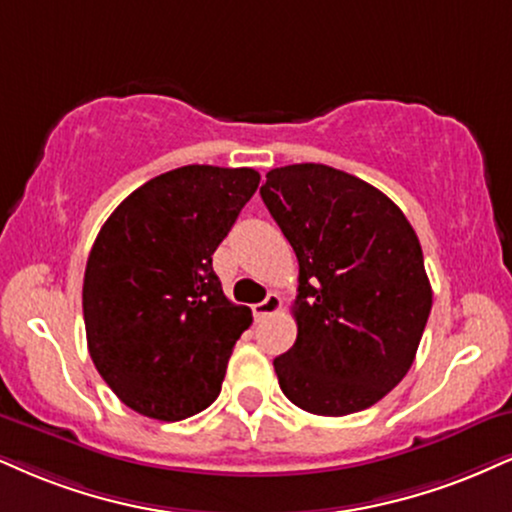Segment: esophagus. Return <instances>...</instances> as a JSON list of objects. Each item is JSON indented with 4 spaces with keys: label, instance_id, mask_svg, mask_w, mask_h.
<instances>
[{
    "label": "esophagus",
    "instance_id": "esophagus-1",
    "mask_svg": "<svg viewBox=\"0 0 512 512\" xmlns=\"http://www.w3.org/2000/svg\"><path fill=\"white\" fill-rule=\"evenodd\" d=\"M282 308V299L277 294H268L266 299L261 301V304H256L254 306V315H256V320H266V318H270V315L273 313H277Z\"/></svg>",
    "mask_w": 512,
    "mask_h": 512
}]
</instances>
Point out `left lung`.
Instances as JSON below:
<instances>
[{
  "label": "left lung",
  "instance_id": "1",
  "mask_svg": "<svg viewBox=\"0 0 512 512\" xmlns=\"http://www.w3.org/2000/svg\"><path fill=\"white\" fill-rule=\"evenodd\" d=\"M261 199L299 258L280 389L315 415L370 408L406 377L432 311L418 235L387 194L323 163L273 168Z\"/></svg>",
  "mask_w": 512,
  "mask_h": 512
}]
</instances>
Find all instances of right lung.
Returning <instances> with one entry per match:
<instances>
[{
  "instance_id": "1",
  "label": "right lung",
  "mask_w": 512,
  "mask_h": 512,
  "mask_svg": "<svg viewBox=\"0 0 512 512\" xmlns=\"http://www.w3.org/2000/svg\"><path fill=\"white\" fill-rule=\"evenodd\" d=\"M254 168L182 166L102 225L82 282L87 349L125 406L175 422L218 399L251 311L223 294L213 251L254 197Z\"/></svg>"
}]
</instances>
